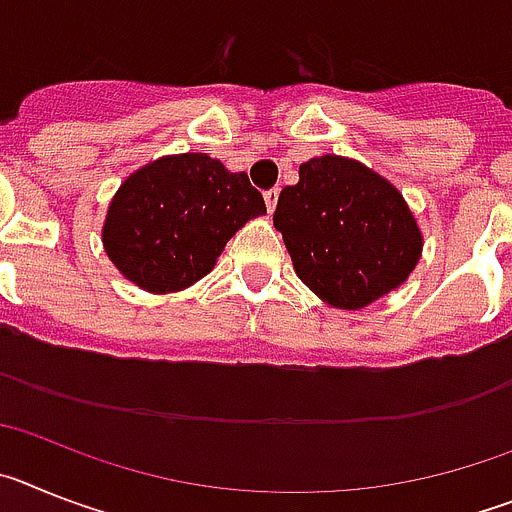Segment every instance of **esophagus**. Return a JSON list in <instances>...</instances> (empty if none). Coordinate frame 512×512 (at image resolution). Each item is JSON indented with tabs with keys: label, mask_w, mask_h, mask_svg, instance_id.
<instances>
[{
	"label": "esophagus",
	"mask_w": 512,
	"mask_h": 512,
	"mask_svg": "<svg viewBox=\"0 0 512 512\" xmlns=\"http://www.w3.org/2000/svg\"><path fill=\"white\" fill-rule=\"evenodd\" d=\"M264 202H266V210L274 212L277 210V202H279V189H269V192H264Z\"/></svg>",
	"instance_id": "obj_1"
}]
</instances>
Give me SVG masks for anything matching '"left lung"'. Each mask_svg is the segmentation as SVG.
Here are the masks:
<instances>
[{
    "instance_id": "8db88e82",
    "label": "left lung",
    "mask_w": 512,
    "mask_h": 512,
    "mask_svg": "<svg viewBox=\"0 0 512 512\" xmlns=\"http://www.w3.org/2000/svg\"><path fill=\"white\" fill-rule=\"evenodd\" d=\"M274 228L297 277L338 310H361L408 282L423 233L400 189L356 158H310L279 194Z\"/></svg>"
}]
</instances>
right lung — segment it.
I'll use <instances>...</instances> for the list:
<instances>
[{"label":"right lung","mask_w":512,"mask_h":512,"mask_svg":"<svg viewBox=\"0 0 512 512\" xmlns=\"http://www.w3.org/2000/svg\"><path fill=\"white\" fill-rule=\"evenodd\" d=\"M259 215H266L264 197L246 171H230L207 153H176L120 184L102 243L122 277L169 295L207 277L225 243Z\"/></svg>","instance_id":"right-lung-1"}]
</instances>
